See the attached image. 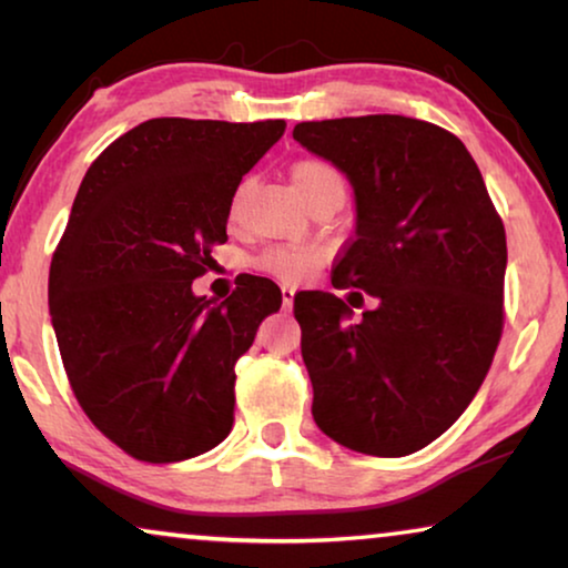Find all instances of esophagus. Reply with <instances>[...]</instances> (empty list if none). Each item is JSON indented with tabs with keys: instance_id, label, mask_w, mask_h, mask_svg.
<instances>
[{
	"instance_id": "1",
	"label": "esophagus",
	"mask_w": 568,
	"mask_h": 568,
	"mask_svg": "<svg viewBox=\"0 0 568 568\" xmlns=\"http://www.w3.org/2000/svg\"><path fill=\"white\" fill-rule=\"evenodd\" d=\"M282 305H284V310H292V305H294V286H290V284L282 286Z\"/></svg>"
}]
</instances>
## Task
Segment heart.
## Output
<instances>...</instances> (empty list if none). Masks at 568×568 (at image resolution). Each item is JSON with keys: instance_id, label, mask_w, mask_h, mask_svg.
I'll return each instance as SVG.
<instances>
[{"instance_id": "heart-1", "label": "heart", "mask_w": 568, "mask_h": 568, "mask_svg": "<svg viewBox=\"0 0 568 568\" xmlns=\"http://www.w3.org/2000/svg\"><path fill=\"white\" fill-rule=\"evenodd\" d=\"M292 181L297 185V191L305 196L310 189L321 183H341L336 170L328 162L321 160H305L297 162L292 170ZM323 258V251L315 245H274L258 258V266L268 274H274L284 282H300L310 268L317 266Z\"/></svg>"}]
</instances>
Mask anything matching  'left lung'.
Listing matches in <instances>:
<instances>
[{"label": "left lung", "instance_id": "8db88e82", "mask_svg": "<svg viewBox=\"0 0 568 568\" xmlns=\"http://www.w3.org/2000/svg\"><path fill=\"white\" fill-rule=\"evenodd\" d=\"M292 136L354 191L356 235L333 286L377 300L354 323L336 294L294 297L313 418L356 453L410 455L460 418L491 367L504 224L470 152L434 123L356 115L297 123Z\"/></svg>", "mask_w": 568, "mask_h": 568}]
</instances>
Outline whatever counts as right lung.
<instances>
[{
    "instance_id": "add662e5",
    "label": "right lung",
    "mask_w": 568,
    "mask_h": 568,
    "mask_svg": "<svg viewBox=\"0 0 568 568\" xmlns=\"http://www.w3.org/2000/svg\"><path fill=\"white\" fill-rule=\"evenodd\" d=\"M284 129L150 119L82 178L51 261V325L82 410L136 460H189L232 429L235 362L282 292L245 276L214 302L191 284L227 243L240 181Z\"/></svg>"
}]
</instances>
